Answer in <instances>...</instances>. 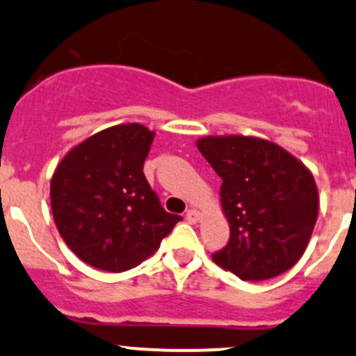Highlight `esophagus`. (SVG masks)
Segmentation results:
<instances>
[{
	"label": "esophagus",
	"mask_w": 356,
	"mask_h": 356,
	"mask_svg": "<svg viewBox=\"0 0 356 356\" xmlns=\"http://www.w3.org/2000/svg\"><path fill=\"white\" fill-rule=\"evenodd\" d=\"M186 220H188L189 224H196V222H200V211L195 210V208L188 210V213H186Z\"/></svg>",
	"instance_id": "obj_1"
}]
</instances>
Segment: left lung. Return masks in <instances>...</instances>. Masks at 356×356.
Returning <instances> with one entry per match:
<instances>
[{
  "label": "left lung",
  "instance_id": "8db88e82",
  "mask_svg": "<svg viewBox=\"0 0 356 356\" xmlns=\"http://www.w3.org/2000/svg\"><path fill=\"white\" fill-rule=\"evenodd\" d=\"M201 155L222 179L231 238L211 254L243 281L289 270L307 250L318 213L314 175L281 146L246 136L201 138Z\"/></svg>",
  "mask_w": 356,
  "mask_h": 356
}]
</instances>
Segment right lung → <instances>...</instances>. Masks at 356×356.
Returning a JSON list of instances; mask_svg holds the SVG:
<instances>
[{"mask_svg":"<svg viewBox=\"0 0 356 356\" xmlns=\"http://www.w3.org/2000/svg\"><path fill=\"white\" fill-rule=\"evenodd\" d=\"M155 132L124 124L67 153L51 179L60 236L88 265L124 272L153 254L182 217L168 213L143 172Z\"/></svg>","mask_w":356,"mask_h":356,"instance_id":"right-lung-1","label":"right lung"}]
</instances>
